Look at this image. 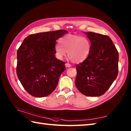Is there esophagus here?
Here are the masks:
<instances>
[{
  "mask_svg": "<svg viewBox=\"0 0 131 131\" xmlns=\"http://www.w3.org/2000/svg\"><path fill=\"white\" fill-rule=\"evenodd\" d=\"M65 66L66 68H70L71 66V65H70V63H65Z\"/></svg>",
  "mask_w": 131,
  "mask_h": 131,
  "instance_id": "1",
  "label": "esophagus"
}]
</instances>
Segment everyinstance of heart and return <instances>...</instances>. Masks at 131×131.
I'll return each instance as SVG.
<instances>
[{"mask_svg": "<svg viewBox=\"0 0 131 131\" xmlns=\"http://www.w3.org/2000/svg\"><path fill=\"white\" fill-rule=\"evenodd\" d=\"M59 44L54 46L55 55L58 59L62 60L66 53L72 62L81 63L88 57L91 50V43L87 37L68 34L61 37Z\"/></svg>", "mask_w": 131, "mask_h": 131, "instance_id": "b5f03b06", "label": "heart"}]
</instances>
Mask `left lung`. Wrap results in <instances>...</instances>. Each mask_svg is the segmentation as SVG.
Returning a JSON list of instances; mask_svg holds the SVG:
<instances>
[{
    "label": "left lung",
    "mask_w": 131,
    "mask_h": 131,
    "mask_svg": "<svg viewBox=\"0 0 131 131\" xmlns=\"http://www.w3.org/2000/svg\"><path fill=\"white\" fill-rule=\"evenodd\" d=\"M91 43L88 57L76 66L75 85L87 96H100L115 80L118 73L119 54L112 39L107 35L83 32Z\"/></svg>",
    "instance_id": "left-lung-1"
}]
</instances>
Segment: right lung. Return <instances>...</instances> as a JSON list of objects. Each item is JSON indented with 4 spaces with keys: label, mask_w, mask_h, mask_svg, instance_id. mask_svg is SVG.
<instances>
[{
    "label": "right lung",
    "mask_w": 131,
    "mask_h": 131,
    "mask_svg": "<svg viewBox=\"0 0 131 131\" xmlns=\"http://www.w3.org/2000/svg\"><path fill=\"white\" fill-rule=\"evenodd\" d=\"M68 32L65 30L31 34L17 51V75L27 92L32 96H48L56 88L65 70L63 61L55 57L56 40Z\"/></svg>",
    "instance_id": "add662e5"
}]
</instances>
